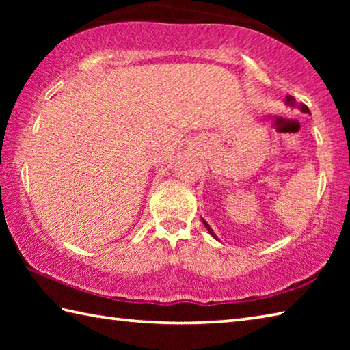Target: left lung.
<instances>
[{
    "instance_id": "8db88e82",
    "label": "left lung",
    "mask_w": 350,
    "mask_h": 350,
    "mask_svg": "<svg viewBox=\"0 0 350 350\" xmlns=\"http://www.w3.org/2000/svg\"><path fill=\"white\" fill-rule=\"evenodd\" d=\"M286 103L287 105H290V106H295L296 105V102H295V98L292 97V96H287L286 97ZM299 108H301V111H303V112H306V114H310V111H309V108H307V106L306 105H299ZM204 222V225H205V227H206V230H208V233L213 236V238H216V234L215 233H213V230L210 228V225L208 224H206L205 221H202ZM217 239V238H216Z\"/></svg>"
}]
</instances>
